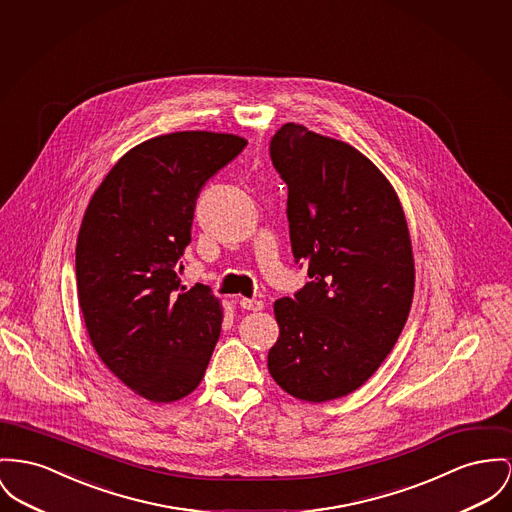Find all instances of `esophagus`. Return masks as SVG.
<instances>
[{"label": "esophagus", "mask_w": 512, "mask_h": 512, "mask_svg": "<svg viewBox=\"0 0 512 512\" xmlns=\"http://www.w3.org/2000/svg\"><path fill=\"white\" fill-rule=\"evenodd\" d=\"M240 307L246 308V310H262L264 303L258 301V299H246V297H242V299H240Z\"/></svg>", "instance_id": "esophagus-1"}]
</instances>
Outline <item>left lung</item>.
Here are the masks:
<instances>
[{"label": "left lung", "instance_id": "1", "mask_svg": "<svg viewBox=\"0 0 512 512\" xmlns=\"http://www.w3.org/2000/svg\"><path fill=\"white\" fill-rule=\"evenodd\" d=\"M270 155L289 190L293 256L310 281L273 305L279 338L268 369L287 394L320 404L363 386L406 326L408 223L388 178L345 141L291 122Z\"/></svg>", "mask_w": 512, "mask_h": 512}]
</instances>
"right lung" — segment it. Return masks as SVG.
<instances>
[{"mask_svg":"<svg viewBox=\"0 0 512 512\" xmlns=\"http://www.w3.org/2000/svg\"><path fill=\"white\" fill-rule=\"evenodd\" d=\"M244 137L174 132L130 149L87 205L75 248L79 307L104 365L141 398L176 402L198 388L223 308L205 285H180L194 207Z\"/></svg>","mask_w":512,"mask_h":512,"instance_id":"obj_1","label":"right lung"}]
</instances>
